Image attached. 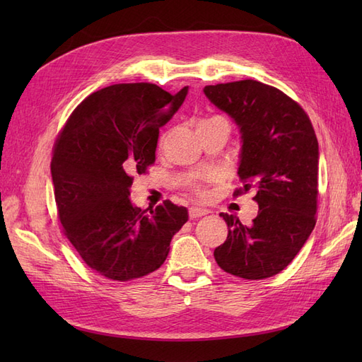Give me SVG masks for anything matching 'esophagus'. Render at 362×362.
Wrapping results in <instances>:
<instances>
[{
	"label": "esophagus",
	"mask_w": 362,
	"mask_h": 362,
	"mask_svg": "<svg viewBox=\"0 0 362 362\" xmlns=\"http://www.w3.org/2000/svg\"><path fill=\"white\" fill-rule=\"evenodd\" d=\"M208 213H210V210H206V208H201V206H192L189 210V214H190V218H196V217H202V216H206Z\"/></svg>",
	"instance_id": "obj_1"
}]
</instances>
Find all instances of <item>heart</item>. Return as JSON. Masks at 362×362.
Wrapping results in <instances>:
<instances>
[{
    "label": "heart",
    "mask_w": 362,
    "mask_h": 362,
    "mask_svg": "<svg viewBox=\"0 0 362 362\" xmlns=\"http://www.w3.org/2000/svg\"><path fill=\"white\" fill-rule=\"evenodd\" d=\"M193 190L198 193V194H201V196H204L205 194V192H204V189L201 187V185H193Z\"/></svg>",
    "instance_id": "b5f03b06"
}]
</instances>
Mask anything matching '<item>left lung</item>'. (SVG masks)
<instances>
[{"label": "left lung", "mask_w": 362, "mask_h": 362, "mask_svg": "<svg viewBox=\"0 0 362 362\" xmlns=\"http://www.w3.org/2000/svg\"><path fill=\"white\" fill-rule=\"evenodd\" d=\"M205 96L231 117L240 133L238 178L255 192L258 214L245 226L221 213L225 243L217 264L245 279H264L286 269L315 226L319 141L310 117L286 93L255 80L205 86Z\"/></svg>", "instance_id": "obj_1"}]
</instances>
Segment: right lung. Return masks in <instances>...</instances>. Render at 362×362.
<instances>
[{
	"label": "right lung",
	"instance_id": "obj_1",
	"mask_svg": "<svg viewBox=\"0 0 362 362\" xmlns=\"http://www.w3.org/2000/svg\"><path fill=\"white\" fill-rule=\"evenodd\" d=\"M187 92L189 86L175 95L149 83L108 86L75 108L57 140L51 175L64 235L108 279L157 270L189 221L187 208L170 201L140 210L129 199L131 173L156 161L160 128Z\"/></svg>",
	"mask_w": 362,
	"mask_h": 362
}]
</instances>
